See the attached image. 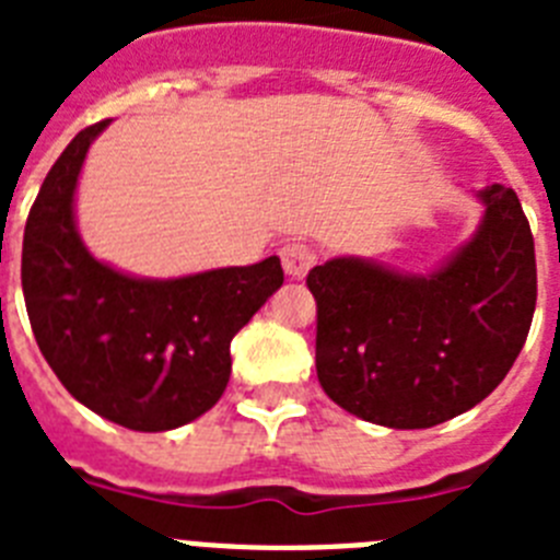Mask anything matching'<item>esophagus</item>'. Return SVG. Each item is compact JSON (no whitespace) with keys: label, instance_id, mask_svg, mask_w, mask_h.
<instances>
[{"label":"esophagus","instance_id":"34e87169","mask_svg":"<svg viewBox=\"0 0 560 560\" xmlns=\"http://www.w3.org/2000/svg\"><path fill=\"white\" fill-rule=\"evenodd\" d=\"M280 260H283V269L291 280H303L311 266L316 264V252L308 244H285L280 252Z\"/></svg>","mask_w":560,"mask_h":560}]
</instances>
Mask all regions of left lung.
Returning <instances> with one entry per match:
<instances>
[{
	"mask_svg": "<svg viewBox=\"0 0 560 560\" xmlns=\"http://www.w3.org/2000/svg\"><path fill=\"white\" fill-rule=\"evenodd\" d=\"M474 196L477 232L427 275L355 255L308 271L316 375L355 418L438 427L488 398L522 353L536 311L530 224L511 187Z\"/></svg>",
	"mask_w": 560,
	"mask_h": 560,
	"instance_id": "obj_1",
	"label": "left lung"
}]
</instances>
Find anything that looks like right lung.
<instances>
[{
  "mask_svg": "<svg viewBox=\"0 0 560 560\" xmlns=\"http://www.w3.org/2000/svg\"><path fill=\"white\" fill-rule=\"evenodd\" d=\"M112 120L63 148L30 210L22 289L42 355L83 407L133 432L201 418L230 381V341L283 285L280 257L185 277H133L97 260L75 221L89 145Z\"/></svg>",
  "mask_w": 560,
  "mask_h": 560,
  "instance_id": "right-lung-1",
  "label": "right lung"
}]
</instances>
